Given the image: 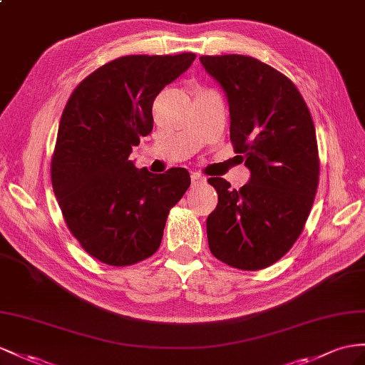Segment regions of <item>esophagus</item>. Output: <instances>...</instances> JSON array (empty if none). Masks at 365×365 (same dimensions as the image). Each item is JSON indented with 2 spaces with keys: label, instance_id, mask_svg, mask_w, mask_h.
<instances>
[{
  "label": "esophagus",
  "instance_id": "obj_1",
  "mask_svg": "<svg viewBox=\"0 0 365 365\" xmlns=\"http://www.w3.org/2000/svg\"><path fill=\"white\" fill-rule=\"evenodd\" d=\"M191 183H192V186H200V185L207 183V179H205V177L202 174H199V173H192Z\"/></svg>",
  "mask_w": 365,
  "mask_h": 365
}]
</instances>
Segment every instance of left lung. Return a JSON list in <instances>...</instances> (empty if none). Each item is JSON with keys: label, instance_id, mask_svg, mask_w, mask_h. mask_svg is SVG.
I'll list each match as a JSON object with an SVG mask.
<instances>
[{"label": "left lung", "instance_id": "1", "mask_svg": "<svg viewBox=\"0 0 365 365\" xmlns=\"http://www.w3.org/2000/svg\"><path fill=\"white\" fill-rule=\"evenodd\" d=\"M202 66L225 92L230 138L250 170L248 183L231 190L222 177L207 219L211 253L255 272L293 247L312 211L319 180L316 130L305 101L284 73L245 55H205Z\"/></svg>", "mask_w": 365, "mask_h": 365}]
</instances>
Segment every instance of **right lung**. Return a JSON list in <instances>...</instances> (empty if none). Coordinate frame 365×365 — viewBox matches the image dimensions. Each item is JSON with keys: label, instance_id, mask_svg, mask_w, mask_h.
I'll return each mask as SVG.
<instances>
[{"label": "right lung", "instance_id": "obj_1", "mask_svg": "<svg viewBox=\"0 0 365 365\" xmlns=\"http://www.w3.org/2000/svg\"><path fill=\"white\" fill-rule=\"evenodd\" d=\"M194 60L190 52L117 58L83 80L63 110L52 188L73 237L108 265L153 256L170 210L191 185L185 168L153 174L129 155L151 134L155 97Z\"/></svg>", "mask_w": 365, "mask_h": 365}]
</instances>
